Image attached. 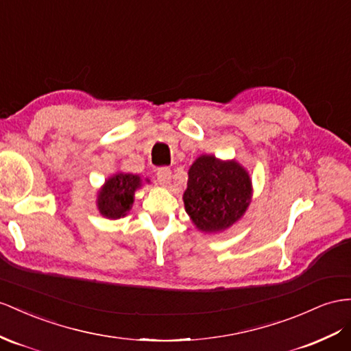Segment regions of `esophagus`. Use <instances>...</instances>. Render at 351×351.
<instances>
[{
	"label": "esophagus",
	"instance_id": "34e87169",
	"mask_svg": "<svg viewBox=\"0 0 351 351\" xmlns=\"http://www.w3.org/2000/svg\"><path fill=\"white\" fill-rule=\"evenodd\" d=\"M157 182L158 185L161 186H167L170 184V181H172V170L167 169V167H161L157 170Z\"/></svg>",
	"mask_w": 351,
	"mask_h": 351
}]
</instances>
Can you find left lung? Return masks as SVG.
<instances>
[{
	"label": "left lung",
	"instance_id": "obj_1",
	"mask_svg": "<svg viewBox=\"0 0 351 351\" xmlns=\"http://www.w3.org/2000/svg\"><path fill=\"white\" fill-rule=\"evenodd\" d=\"M252 194V179L239 161L202 154L188 169L182 200L195 228L217 234L243 218Z\"/></svg>",
	"mask_w": 351,
	"mask_h": 351
}]
</instances>
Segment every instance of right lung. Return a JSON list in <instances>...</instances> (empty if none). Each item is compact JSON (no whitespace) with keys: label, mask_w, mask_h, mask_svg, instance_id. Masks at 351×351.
I'll use <instances>...</instances> for the list:
<instances>
[{"label":"right lung","mask_w":351,"mask_h":351,"mask_svg":"<svg viewBox=\"0 0 351 351\" xmlns=\"http://www.w3.org/2000/svg\"><path fill=\"white\" fill-rule=\"evenodd\" d=\"M149 182V179H145ZM143 185L141 175L115 172L105 179L104 185L99 188L96 206L99 213L106 219H120L132 209L134 193Z\"/></svg>","instance_id":"obj_1"}]
</instances>
